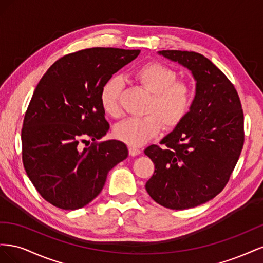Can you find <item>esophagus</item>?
I'll list each match as a JSON object with an SVG mask.
<instances>
[{"mask_svg":"<svg viewBox=\"0 0 263 263\" xmlns=\"http://www.w3.org/2000/svg\"><path fill=\"white\" fill-rule=\"evenodd\" d=\"M128 151H129V155H130L132 157L138 156V155H140V153H141V150H140L139 148H136V147H129V148H128Z\"/></svg>","mask_w":263,"mask_h":263,"instance_id":"esophagus-1","label":"esophagus"}]
</instances>
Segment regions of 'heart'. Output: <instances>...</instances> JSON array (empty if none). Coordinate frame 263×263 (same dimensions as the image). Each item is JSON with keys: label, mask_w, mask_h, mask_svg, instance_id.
<instances>
[{"label": "heart", "mask_w": 263, "mask_h": 263, "mask_svg": "<svg viewBox=\"0 0 263 263\" xmlns=\"http://www.w3.org/2000/svg\"><path fill=\"white\" fill-rule=\"evenodd\" d=\"M134 79L150 94L142 118H128L116 125L114 135L117 139L132 147H140L159 134L162 126L165 130L179 127L191 112L194 101L192 85L179 81L176 71L163 63L153 61L134 71ZM124 81L112 77L103 84L100 103L108 116L121 115V98Z\"/></svg>", "instance_id": "b5f03b06"}]
</instances>
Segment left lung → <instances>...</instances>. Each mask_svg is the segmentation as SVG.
<instances>
[{
    "label": "left lung",
    "mask_w": 263,
    "mask_h": 263,
    "mask_svg": "<svg viewBox=\"0 0 263 263\" xmlns=\"http://www.w3.org/2000/svg\"><path fill=\"white\" fill-rule=\"evenodd\" d=\"M159 54L189 69L196 82L187 117L145 149L155 163L146 190L166 209L186 210L212 200L225 187L243 146V113L235 86L203 54L162 50Z\"/></svg>",
    "instance_id": "left-lung-1"
}]
</instances>
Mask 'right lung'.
<instances>
[{"label":"right lung","instance_id":"add662e5","mask_svg":"<svg viewBox=\"0 0 263 263\" xmlns=\"http://www.w3.org/2000/svg\"><path fill=\"white\" fill-rule=\"evenodd\" d=\"M140 50L90 48L65 55L34 91L22 129L23 164L47 202L81 209L97 197L110 169L128 156L124 142L106 140L109 125L100 103L103 84ZM86 138L93 144L82 149Z\"/></svg>","mask_w":263,"mask_h":263}]
</instances>
